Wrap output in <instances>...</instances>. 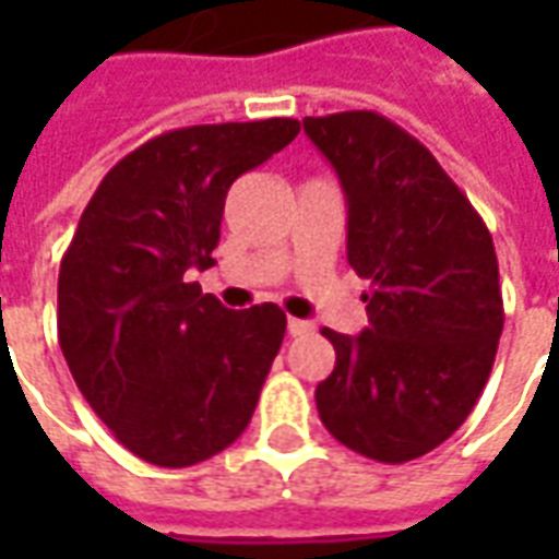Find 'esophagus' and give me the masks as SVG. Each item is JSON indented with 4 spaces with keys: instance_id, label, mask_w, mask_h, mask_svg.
I'll return each instance as SVG.
<instances>
[{
    "instance_id": "esophagus-1",
    "label": "esophagus",
    "mask_w": 559,
    "mask_h": 559,
    "mask_svg": "<svg viewBox=\"0 0 559 559\" xmlns=\"http://www.w3.org/2000/svg\"><path fill=\"white\" fill-rule=\"evenodd\" d=\"M314 329V323H308V320H296V317H290L287 320V332H290L293 338H299V335H308Z\"/></svg>"
}]
</instances>
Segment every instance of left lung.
<instances>
[{
	"label": "left lung",
	"mask_w": 559,
	"mask_h": 559,
	"mask_svg": "<svg viewBox=\"0 0 559 559\" xmlns=\"http://www.w3.org/2000/svg\"><path fill=\"white\" fill-rule=\"evenodd\" d=\"M347 200V263L371 281L368 329L341 335L317 386L326 431L404 464L464 425L491 374L503 296L491 233L419 140L374 110L302 119Z\"/></svg>",
	"instance_id": "left-lung-1"
}]
</instances>
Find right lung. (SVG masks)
<instances>
[{
  "mask_svg": "<svg viewBox=\"0 0 559 559\" xmlns=\"http://www.w3.org/2000/svg\"><path fill=\"white\" fill-rule=\"evenodd\" d=\"M296 134V119L167 131L80 215L59 266V347L98 419L148 464H200L254 416L287 317L272 302L230 311L188 272L215 266L230 185Z\"/></svg>",
  "mask_w": 559,
  "mask_h": 559,
  "instance_id": "obj_1",
  "label": "right lung"
}]
</instances>
